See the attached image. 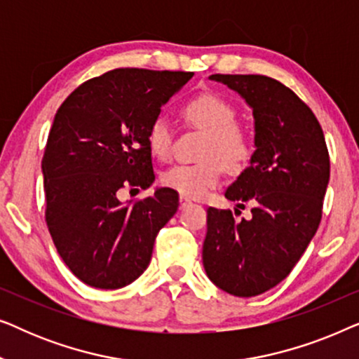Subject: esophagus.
Wrapping results in <instances>:
<instances>
[{"label": "esophagus", "mask_w": 359, "mask_h": 359, "mask_svg": "<svg viewBox=\"0 0 359 359\" xmlns=\"http://www.w3.org/2000/svg\"><path fill=\"white\" fill-rule=\"evenodd\" d=\"M191 204H193V203H191L189 198H184V196H180V208H181V209L188 208V205H191Z\"/></svg>", "instance_id": "obj_1"}]
</instances>
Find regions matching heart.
<instances>
[{
    "label": "heart",
    "instance_id": "b5f03b06",
    "mask_svg": "<svg viewBox=\"0 0 359 359\" xmlns=\"http://www.w3.org/2000/svg\"><path fill=\"white\" fill-rule=\"evenodd\" d=\"M181 114L189 124L205 132V140L198 163H180L171 166L161 176L166 188L184 198L201 199L222 178L224 166L237 171L252 154L248 132L235 124V109L224 97L214 93L191 97L181 107ZM151 155L165 160L171 150V127L168 121L158 117L151 122L147 134Z\"/></svg>",
    "mask_w": 359,
    "mask_h": 359
}]
</instances>
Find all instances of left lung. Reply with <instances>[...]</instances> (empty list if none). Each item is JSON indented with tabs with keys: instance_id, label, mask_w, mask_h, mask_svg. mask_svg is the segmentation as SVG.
<instances>
[{
	"instance_id": "left-lung-1",
	"label": "left lung",
	"mask_w": 359,
	"mask_h": 359,
	"mask_svg": "<svg viewBox=\"0 0 359 359\" xmlns=\"http://www.w3.org/2000/svg\"><path fill=\"white\" fill-rule=\"evenodd\" d=\"M252 107L255 150L225 198L252 203V217L208 209L203 264L210 281L253 297L283 281L306 252L322 219L330 158L317 117L296 93L263 75H210Z\"/></svg>"
}]
</instances>
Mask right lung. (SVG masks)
I'll return each instance as SVG.
<instances>
[{"mask_svg":"<svg viewBox=\"0 0 359 359\" xmlns=\"http://www.w3.org/2000/svg\"><path fill=\"white\" fill-rule=\"evenodd\" d=\"M191 72L117 68L76 88L58 107L42 158L46 220L75 276L97 289L134 283L149 266L156 233L178 194L156 188L127 204L126 188L155 181L149 127Z\"/></svg>","mask_w":359,"mask_h":359,"instance_id":"right-lung-1","label":"right lung"}]
</instances>
